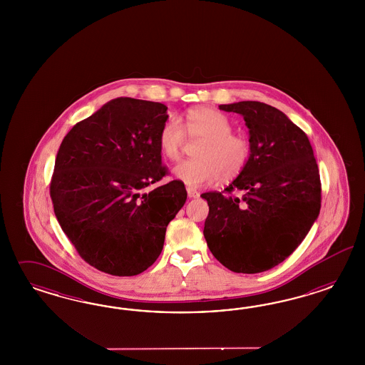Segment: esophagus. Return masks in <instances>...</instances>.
Returning <instances> with one entry per match:
<instances>
[{
    "label": "esophagus",
    "mask_w": 365,
    "mask_h": 365,
    "mask_svg": "<svg viewBox=\"0 0 365 365\" xmlns=\"http://www.w3.org/2000/svg\"><path fill=\"white\" fill-rule=\"evenodd\" d=\"M187 195L188 198H198L199 192L194 188H187Z\"/></svg>",
    "instance_id": "34e87169"
}]
</instances>
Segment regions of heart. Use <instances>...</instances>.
<instances>
[{
    "label": "heart",
    "instance_id": "1",
    "mask_svg": "<svg viewBox=\"0 0 365 365\" xmlns=\"http://www.w3.org/2000/svg\"><path fill=\"white\" fill-rule=\"evenodd\" d=\"M232 123L221 110L199 107L186 115L185 127L177 115L167 116L158 133L159 150L165 158L175 162L186 143L200 140L192 160L174 167V175L188 187L220 180L229 183L241 177L252 159V143L242 133H232Z\"/></svg>",
    "mask_w": 365,
    "mask_h": 365
}]
</instances>
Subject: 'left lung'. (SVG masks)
Segmentation results:
<instances>
[{"instance_id":"8db88e82","label":"left lung","mask_w":365,"mask_h":365,"mask_svg":"<svg viewBox=\"0 0 365 365\" xmlns=\"http://www.w3.org/2000/svg\"><path fill=\"white\" fill-rule=\"evenodd\" d=\"M241 113L252 159L225 192L209 191L203 235L212 255L235 273L279 265L309 232L321 209L320 173L307 133L259 101L222 104Z\"/></svg>"}]
</instances>
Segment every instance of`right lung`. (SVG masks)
Segmentation results:
<instances>
[{"label":"right lung","mask_w":365,"mask_h":365,"mask_svg":"<svg viewBox=\"0 0 365 365\" xmlns=\"http://www.w3.org/2000/svg\"><path fill=\"white\" fill-rule=\"evenodd\" d=\"M167 116L162 103L110 100L76 123L57 151L49 187L56 218L78 255L110 276L154 264L187 198L178 179L145 191L170 174L158 144Z\"/></svg>","instance_id":"obj_1"}]
</instances>
